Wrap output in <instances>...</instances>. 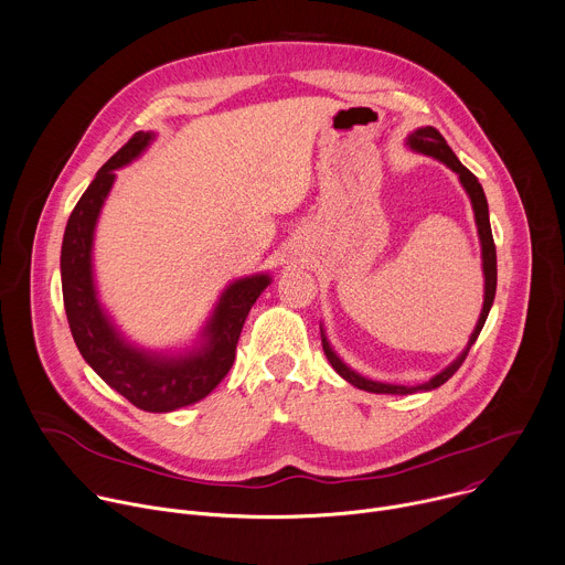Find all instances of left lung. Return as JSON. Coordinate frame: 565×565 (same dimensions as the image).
<instances>
[{
	"instance_id": "obj_1",
	"label": "left lung",
	"mask_w": 565,
	"mask_h": 565,
	"mask_svg": "<svg viewBox=\"0 0 565 565\" xmlns=\"http://www.w3.org/2000/svg\"><path fill=\"white\" fill-rule=\"evenodd\" d=\"M407 145L414 149V151H420L425 156H434L438 158L440 163H445L451 172L458 174L465 192L469 194L471 199V207H473V216H476V225H478V236H480V248H482V275H486V299H482V310H480V317H478V324L467 342V349L445 369L440 371L438 375H434L429 382L425 384H418V386H402V384H384V382H373L369 377H362L360 373H355L353 369H349L338 355L335 351L331 349L327 335H324V329H321L319 324V331H321V347H324V353L331 362V366L347 380L351 382L353 386L362 388V391H369V393H391V395H407V393H416V391H431V388H438L440 384H445L458 369L460 364L465 362L471 344L476 342V338L480 335L482 327H486V319L490 315V308L494 303V295H497V246H494V236H492V227H490V210H488V199H486V192H482V185L478 183V179L460 163V160L456 158V153L451 151V147L447 145V140L443 138V134L434 127H420L416 129L409 138H407Z\"/></svg>"
}]
</instances>
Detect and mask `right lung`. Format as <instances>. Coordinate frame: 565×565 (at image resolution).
I'll list each match as a JSON object with an SVG mask.
<instances>
[{
	"mask_svg": "<svg viewBox=\"0 0 565 565\" xmlns=\"http://www.w3.org/2000/svg\"><path fill=\"white\" fill-rule=\"evenodd\" d=\"M153 140L151 131L134 134L100 168L73 207L62 238V297L68 329L87 364L134 407L151 414L174 412L203 399L227 375L244 321L270 284L268 275L232 281L207 319L201 347L183 355H158L131 347L103 310L94 284V230L118 168L131 163Z\"/></svg>",
	"mask_w": 565,
	"mask_h": 565,
	"instance_id": "add662e5",
	"label": "right lung"
}]
</instances>
